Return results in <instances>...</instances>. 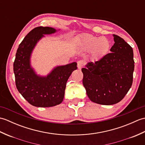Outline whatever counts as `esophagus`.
<instances>
[{"label":"esophagus","instance_id":"1","mask_svg":"<svg viewBox=\"0 0 145 145\" xmlns=\"http://www.w3.org/2000/svg\"><path fill=\"white\" fill-rule=\"evenodd\" d=\"M85 62L83 60H79L77 61V67L78 69H80L84 65Z\"/></svg>","mask_w":145,"mask_h":145}]
</instances>
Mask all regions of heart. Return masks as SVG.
<instances>
[{
	"label": "heart",
	"mask_w": 145,
	"mask_h": 145,
	"mask_svg": "<svg viewBox=\"0 0 145 145\" xmlns=\"http://www.w3.org/2000/svg\"><path fill=\"white\" fill-rule=\"evenodd\" d=\"M79 45L85 50H91L93 56L100 58L108 53L110 48V42L104 37L98 38L90 34L82 36L79 40Z\"/></svg>",
	"instance_id": "b5f03b06"
}]
</instances>
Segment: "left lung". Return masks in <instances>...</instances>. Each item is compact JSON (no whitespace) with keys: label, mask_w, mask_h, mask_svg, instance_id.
I'll list each match as a JSON object with an SVG mask.
<instances>
[{"label":"left lung","mask_w":145,"mask_h":145,"mask_svg":"<svg viewBox=\"0 0 145 145\" xmlns=\"http://www.w3.org/2000/svg\"><path fill=\"white\" fill-rule=\"evenodd\" d=\"M111 53L82 69L83 85L90 100L110 105L120 102L133 83L135 68L133 48L120 37L113 35Z\"/></svg>","instance_id":"left-lung-1"}]
</instances>
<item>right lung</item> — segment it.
<instances>
[{
    "instance_id": "1",
    "label": "right lung",
    "mask_w": 145,
    "mask_h": 145,
    "mask_svg": "<svg viewBox=\"0 0 145 145\" xmlns=\"http://www.w3.org/2000/svg\"><path fill=\"white\" fill-rule=\"evenodd\" d=\"M57 30L49 27H38L32 30L22 42L14 62L15 85L19 93L31 104L37 107H51L62 102L67 82L76 63L55 67L47 76L37 75L30 65L31 54L39 40L44 35Z\"/></svg>"
}]
</instances>
